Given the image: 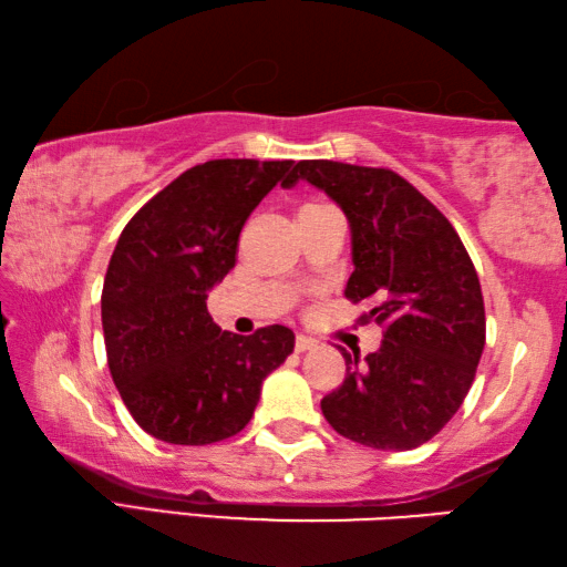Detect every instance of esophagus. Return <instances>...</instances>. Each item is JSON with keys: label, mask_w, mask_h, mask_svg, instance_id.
<instances>
[{"label": "esophagus", "mask_w": 567, "mask_h": 567, "mask_svg": "<svg viewBox=\"0 0 567 567\" xmlns=\"http://www.w3.org/2000/svg\"><path fill=\"white\" fill-rule=\"evenodd\" d=\"M316 346L313 339H309V336H296V353H303V351H311Z\"/></svg>", "instance_id": "obj_1"}]
</instances>
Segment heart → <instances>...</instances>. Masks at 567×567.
Here are the masks:
<instances>
[{"mask_svg":"<svg viewBox=\"0 0 567 567\" xmlns=\"http://www.w3.org/2000/svg\"><path fill=\"white\" fill-rule=\"evenodd\" d=\"M306 208H319V206H306Z\"/></svg>","mask_w":567,"mask_h":567,"instance_id":"b5f03b06","label":"heart"}]
</instances>
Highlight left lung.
Returning <instances> with one entry per match:
<instances>
[{"instance_id":"1","label":"left lung","mask_w":567,"mask_h":567,"mask_svg":"<svg viewBox=\"0 0 567 567\" xmlns=\"http://www.w3.org/2000/svg\"><path fill=\"white\" fill-rule=\"evenodd\" d=\"M299 178L329 194L351 224L353 274L346 299L373 301L381 349L343 353L346 379L321 401L343 439L379 451L431 441L471 391L485 346L481 281L449 218L391 168L311 158Z\"/></svg>"}]
</instances>
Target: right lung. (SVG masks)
Wrapping results in <instances>:
<instances>
[{
	"label": "right lung",
	"mask_w": 567,
	"mask_h": 567,
	"mask_svg": "<svg viewBox=\"0 0 567 567\" xmlns=\"http://www.w3.org/2000/svg\"><path fill=\"white\" fill-rule=\"evenodd\" d=\"M293 162L214 158L138 208L102 291L106 361L128 413L158 441L208 445L246 429L293 331H221L208 291L236 266L238 234Z\"/></svg>",
	"instance_id": "obj_1"
}]
</instances>
